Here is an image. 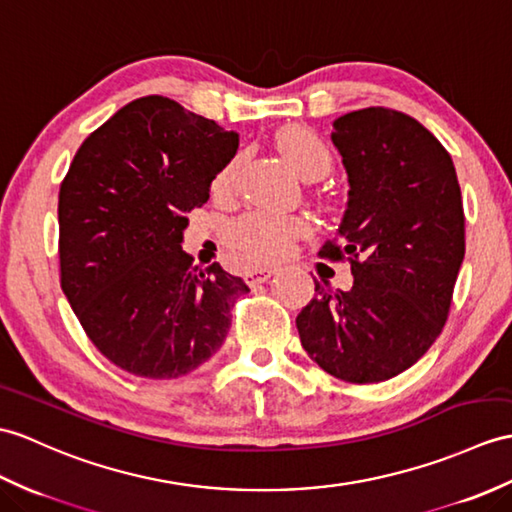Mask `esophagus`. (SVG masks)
I'll list each match as a JSON object with an SVG mask.
<instances>
[{
    "mask_svg": "<svg viewBox=\"0 0 512 512\" xmlns=\"http://www.w3.org/2000/svg\"><path fill=\"white\" fill-rule=\"evenodd\" d=\"M275 268H257V270H251L246 275V283L248 285H257V283H264L268 281L272 275H275Z\"/></svg>",
    "mask_w": 512,
    "mask_h": 512,
    "instance_id": "1",
    "label": "esophagus"
}]
</instances>
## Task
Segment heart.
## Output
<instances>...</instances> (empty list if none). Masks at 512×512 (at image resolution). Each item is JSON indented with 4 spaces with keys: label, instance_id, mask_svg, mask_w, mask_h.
Wrapping results in <instances>:
<instances>
[{
    "label": "heart",
    "instance_id": "obj_1",
    "mask_svg": "<svg viewBox=\"0 0 512 512\" xmlns=\"http://www.w3.org/2000/svg\"><path fill=\"white\" fill-rule=\"evenodd\" d=\"M277 148L290 168L303 176H323L331 165V154L323 139L305 126H285L277 135ZM237 159L229 161L213 178V192L227 194L235 178ZM303 224L288 216H275L268 211H251L233 224L229 242L246 264L266 266L288 253L294 235Z\"/></svg>",
    "mask_w": 512,
    "mask_h": 512
}]
</instances>
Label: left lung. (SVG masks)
Here are the masks:
<instances>
[{"label": "left lung", "mask_w": 512, "mask_h": 512, "mask_svg": "<svg viewBox=\"0 0 512 512\" xmlns=\"http://www.w3.org/2000/svg\"><path fill=\"white\" fill-rule=\"evenodd\" d=\"M347 170L342 246L320 255L351 261V290L316 281L296 316L307 355L338 379L375 384L432 347L465 259V211L454 161L414 117L382 106L334 122Z\"/></svg>", "instance_id": "1"}]
</instances>
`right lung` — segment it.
Wrapping results in <instances>:
<instances>
[{
    "mask_svg": "<svg viewBox=\"0 0 512 512\" xmlns=\"http://www.w3.org/2000/svg\"><path fill=\"white\" fill-rule=\"evenodd\" d=\"M240 146V135L181 104L146 95L82 141L58 194L61 285L106 360L174 379L216 353L242 277L194 266L187 213Z\"/></svg>",
    "mask_w": 512,
    "mask_h": 512,
    "instance_id": "right-lung-1",
    "label": "right lung"
}]
</instances>
